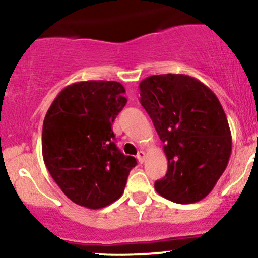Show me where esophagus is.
<instances>
[{"label": "esophagus", "mask_w": 258, "mask_h": 258, "mask_svg": "<svg viewBox=\"0 0 258 258\" xmlns=\"http://www.w3.org/2000/svg\"><path fill=\"white\" fill-rule=\"evenodd\" d=\"M145 158H146V152H145V151H140V152L137 153V160H139V162L144 163Z\"/></svg>", "instance_id": "esophagus-1"}]
</instances>
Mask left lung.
I'll return each instance as SVG.
<instances>
[{
    "mask_svg": "<svg viewBox=\"0 0 258 258\" xmlns=\"http://www.w3.org/2000/svg\"><path fill=\"white\" fill-rule=\"evenodd\" d=\"M140 102L163 142L168 171L155 189L176 204L207 196L227 167L232 137L215 93L195 77L155 75L139 86Z\"/></svg>",
    "mask_w": 258,
    "mask_h": 258,
    "instance_id": "obj_1",
    "label": "left lung"
}]
</instances>
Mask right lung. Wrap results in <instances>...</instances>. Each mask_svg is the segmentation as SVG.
<instances>
[{
  "label": "right lung",
  "instance_id": "right-lung-1",
  "mask_svg": "<svg viewBox=\"0 0 258 258\" xmlns=\"http://www.w3.org/2000/svg\"><path fill=\"white\" fill-rule=\"evenodd\" d=\"M116 81H82L64 87L49 106L42 155L49 175L71 201L108 206L123 194L136 158L114 144L112 123L127 103Z\"/></svg>",
  "mask_w": 258,
  "mask_h": 258
}]
</instances>
